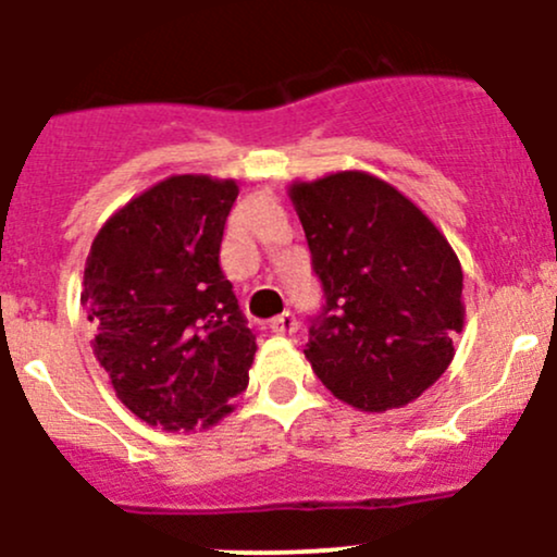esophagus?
Wrapping results in <instances>:
<instances>
[{"mask_svg": "<svg viewBox=\"0 0 557 557\" xmlns=\"http://www.w3.org/2000/svg\"><path fill=\"white\" fill-rule=\"evenodd\" d=\"M271 330L276 335H292L297 330V322H295V317H292L289 311H284V313H278V317H273L271 319Z\"/></svg>", "mask_w": 557, "mask_h": 557, "instance_id": "esophagus-1", "label": "esophagus"}]
</instances>
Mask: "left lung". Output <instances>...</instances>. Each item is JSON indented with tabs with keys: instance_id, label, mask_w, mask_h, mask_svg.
<instances>
[{
	"instance_id": "1",
	"label": "left lung",
	"mask_w": 557,
	"mask_h": 557,
	"mask_svg": "<svg viewBox=\"0 0 557 557\" xmlns=\"http://www.w3.org/2000/svg\"><path fill=\"white\" fill-rule=\"evenodd\" d=\"M292 206L324 286L306 360L357 411L420 398L455 357L463 268L417 202L366 170L292 181Z\"/></svg>"
}]
</instances>
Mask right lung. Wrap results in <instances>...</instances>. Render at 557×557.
<instances>
[{"mask_svg":"<svg viewBox=\"0 0 557 557\" xmlns=\"http://www.w3.org/2000/svg\"><path fill=\"white\" fill-rule=\"evenodd\" d=\"M235 197L233 178L170 175L121 206L86 257L94 357L146 425L208 431L249 387L257 335L219 268Z\"/></svg>","mask_w":557,"mask_h":557,"instance_id":"obj_1","label":"right lung"}]
</instances>
